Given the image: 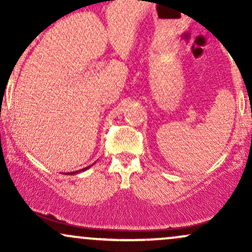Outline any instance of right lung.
<instances>
[{
    "instance_id": "right-lung-1",
    "label": "right lung",
    "mask_w": 252,
    "mask_h": 252,
    "mask_svg": "<svg viewBox=\"0 0 252 252\" xmlns=\"http://www.w3.org/2000/svg\"><path fill=\"white\" fill-rule=\"evenodd\" d=\"M91 166H92V164H91ZM91 166H89V167H85V168H83V169H80V170H76V172H70V173H66V174H67V175H72V174H78V173H82V172H84V170H86V169H89L90 168V167H91Z\"/></svg>"
}]
</instances>
